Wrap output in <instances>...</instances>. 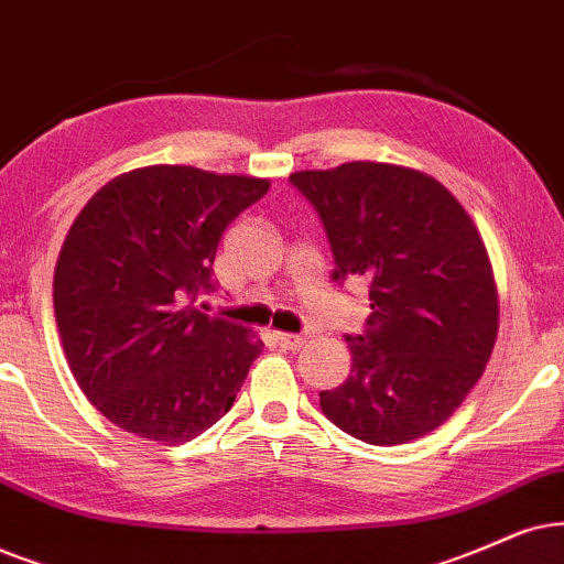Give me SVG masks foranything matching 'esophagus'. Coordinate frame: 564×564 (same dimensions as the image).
Returning a JSON list of instances; mask_svg holds the SVG:
<instances>
[{
    "mask_svg": "<svg viewBox=\"0 0 564 564\" xmlns=\"http://www.w3.org/2000/svg\"><path fill=\"white\" fill-rule=\"evenodd\" d=\"M275 344L286 351H299L306 344V335H294V333H273Z\"/></svg>",
    "mask_w": 564,
    "mask_h": 564,
    "instance_id": "1",
    "label": "esophagus"
}]
</instances>
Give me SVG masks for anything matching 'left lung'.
Returning <instances> with one entry per match:
<instances>
[{"label":"left lung","mask_w":564,"mask_h":564,"mask_svg":"<svg viewBox=\"0 0 564 564\" xmlns=\"http://www.w3.org/2000/svg\"><path fill=\"white\" fill-rule=\"evenodd\" d=\"M317 210L333 281H369V317L346 335L351 375L319 393L335 426L403 445L453 416L487 367L500 327L495 273L471 216L434 176L351 161L296 171Z\"/></svg>","instance_id":"1"}]
</instances>
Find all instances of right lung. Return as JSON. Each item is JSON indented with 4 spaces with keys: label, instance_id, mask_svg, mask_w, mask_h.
<instances>
[{
    "label": "right lung",
    "instance_id": "add662e5",
    "mask_svg": "<svg viewBox=\"0 0 564 564\" xmlns=\"http://www.w3.org/2000/svg\"><path fill=\"white\" fill-rule=\"evenodd\" d=\"M268 180L142 166L88 199L54 270V315L85 398L138 437L182 445L234 405L262 340L195 306L226 226Z\"/></svg>",
    "mask_w": 564,
    "mask_h": 564
}]
</instances>
